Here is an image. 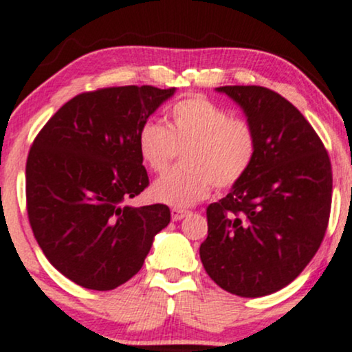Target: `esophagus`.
I'll return each mask as SVG.
<instances>
[{"mask_svg": "<svg viewBox=\"0 0 352 352\" xmlns=\"http://www.w3.org/2000/svg\"><path fill=\"white\" fill-rule=\"evenodd\" d=\"M170 213H172V220L177 221V220H182V218H185L187 215H190V210L180 208V207H173L170 210Z\"/></svg>", "mask_w": 352, "mask_h": 352, "instance_id": "1", "label": "esophagus"}]
</instances>
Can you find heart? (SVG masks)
I'll return each instance as SVG.
<instances>
[{
    "label": "heart",
    "instance_id": "b5f03b06",
    "mask_svg": "<svg viewBox=\"0 0 352 352\" xmlns=\"http://www.w3.org/2000/svg\"><path fill=\"white\" fill-rule=\"evenodd\" d=\"M258 134L252 122L201 96L182 99L168 111L167 127L147 120L137 134L144 164L164 173L182 152L180 168L152 185L153 200L190 207L217 190L236 187L258 155Z\"/></svg>",
    "mask_w": 352,
    "mask_h": 352
}]
</instances>
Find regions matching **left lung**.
I'll return each mask as SVG.
<instances>
[{"instance_id": "8db88e82", "label": "left lung", "mask_w": 352, "mask_h": 352, "mask_svg": "<svg viewBox=\"0 0 352 352\" xmlns=\"http://www.w3.org/2000/svg\"><path fill=\"white\" fill-rule=\"evenodd\" d=\"M217 91L243 107L260 145L248 175L207 207L200 258L225 292L265 296L289 285L321 246L333 197L331 160L305 116L278 92L261 86Z\"/></svg>"}]
</instances>
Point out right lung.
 <instances>
[{
	"label": "right lung",
	"mask_w": 352,
	"mask_h": 352,
	"mask_svg": "<svg viewBox=\"0 0 352 352\" xmlns=\"http://www.w3.org/2000/svg\"><path fill=\"white\" fill-rule=\"evenodd\" d=\"M175 87H102L67 100L26 160V210L43 253L76 285L109 292L142 268L170 221L164 204L124 205L148 187L140 125Z\"/></svg>",
	"instance_id": "add662e5"
}]
</instances>
